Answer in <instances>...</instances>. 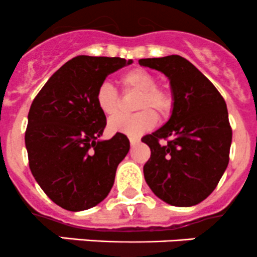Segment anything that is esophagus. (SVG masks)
<instances>
[{"mask_svg":"<svg viewBox=\"0 0 257 257\" xmlns=\"http://www.w3.org/2000/svg\"><path fill=\"white\" fill-rule=\"evenodd\" d=\"M140 141H141V140H140V137H136V136L130 137V144H131V146H135V145L140 144Z\"/></svg>","mask_w":257,"mask_h":257,"instance_id":"obj_1","label":"esophagus"}]
</instances>
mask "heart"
<instances>
[{"label":"heart","instance_id":"obj_1","mask_svg":"<svg viewBox=\"0 0 257 257\" xmlns=\"http://www.w3.org/2000/svg\"><path fill=\"white\" fill-rule=\"evenodd\" d=\"M125 92H139L135 108L140 110L132 115L112 118L108 127L112 132L127 136H140L157 123V113L167 115L174 107V93L166 86L156 85V77L144 68H132L118 80ZM96 103L105 115L116 116L121 110V100L115 88L102 83L96 92ZM155 110L154 111L153 110Z\"/></svg>","mask_w":257,"mask_h":257}]
</instances>
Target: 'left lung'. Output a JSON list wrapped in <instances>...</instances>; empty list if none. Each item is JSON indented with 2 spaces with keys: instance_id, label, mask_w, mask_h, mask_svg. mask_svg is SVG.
Segmentation results:
<instances>
[{
  "instance_id": "obj_1",
  "label": "left lung",
  "mask_w": 257,
  "mask_h": 257,
  "mask_svg": "<svg viewBox=\"0 0 257 257\" xmlns=\"http://www.w3.org/2000/svg\"><path fill=\"white\" fill-rule=\"evenodd\" d=\"M170 78V120L142 137L151 150L144 166L147 185L172 206H194L217 186L230 160L232 128L226 102L211 81L177 55L139 60ZM167 141L161 144V140Z\"/></svg>"
}]
</instances>
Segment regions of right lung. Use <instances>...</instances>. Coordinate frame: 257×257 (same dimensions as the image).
I'll use <instances>...</instances> for the list:
<instances>
[{
  "mask_svg": "<svg viewBox=\"0 0 257 257\" xmlns=\"http://www.w3.org/2000/svg\"><path fill=\"white\" fill-rule=\"evenodd\" d=\"M120 57L77 56L40 90L25 132L29 165L45 194L68 211L100 204L130 150L123 134L100 141L106 116L96 92L110 73L130 65Z\"/></svg>",
  "mask_w": 257,
  "mask_h": 257,
  "instance_id": "add662e5",
  "label": "right lung"
}]
</instances>
